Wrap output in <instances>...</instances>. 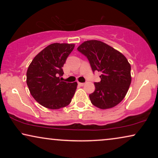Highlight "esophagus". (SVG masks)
Masks as SVG:
<instances>
[{"mask_svg": "<svg viewBox=\"0 0 158 158\" xmlns=\"http://www.w3.org/2000/svg\"><path fill=\"white\" fill-rule=\"evenodd\" d=\"M78 83V85L80 86H83L84 85H85V83H79V82H78V83Z\"/></svg>", "mask_w": 158, "mask_h": 158, "instance_id": "1", "label": "esophagus"}]
</instances>
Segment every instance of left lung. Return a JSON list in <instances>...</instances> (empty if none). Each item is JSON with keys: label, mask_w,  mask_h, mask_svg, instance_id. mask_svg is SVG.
Segmentation results:
<instances>
[{"label": "left lung", "mask_w": 158, "mask_h": 158, "mask_svg": "<svg viewBox=\"0 0 158 158\" xmlns=\"http://www.w3.org/2000/svg\"><path fill=\"white\" fill-rule=\"evenodd\" d=\"M77 51L89 61L93 72L101 73V81L95 82L90 102L101 109L113 108L126 96L131 84V65L122 53L98 40L84 42Z\"/></svg>", "instance_id": "left-lung-1"}]
</instances>
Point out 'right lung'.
Returning a JSON list of instances; mask_svg holds the SVG:
<instances>
[{
    "label": "right lung",
    "mask_w": 158,
    "mask_h": 158,
    "mask_svg": "<svg viewBox=\"0 0 158 158\" xmlns=\"http://www.w3.org/2000/svg\"><path fill=\"white\" fill-rule=\"evenodd\" d=\"M75 44L54 43L40 52L27 72V83L33 98L43 106L59 109L70 104L77 83L62 81V67Z\"/></svg>",
    "instance_id": "right-lung-1"
}]
</instances>
